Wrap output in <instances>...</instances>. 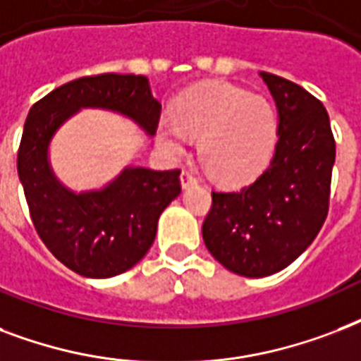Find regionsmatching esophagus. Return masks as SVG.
Segmentation results:
<instances>
[{"label":"esophagus","mask_w":361,"mask_h":361,"mask_svg":"<svg viewBox=\"0 0 361 361\" xmlns=\"http://www.w3.org/2000/svg\"><path fill=\"white\" fill-rule=\"evenodd\" d=\"M180 184H183V188H190V186H194V184H197V178L192 175L190 171H183L180 173Z\"/></svg>","instance_id":"34e87169"}]
</instances>
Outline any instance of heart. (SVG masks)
I'll use <instances>...</instances> for the list:
<instances>
[{
    "mask_svg": "<svg viewBox=\"0 0 361 361\" xmlns=\"http://www.w3.org/2000/svg\"><path fill=\"white\" fill-rule=\"evenodd\" d=\"M190 137H200L197 154L212 177L228 184L247 183L269 164L279 116L265 97L235 86H195L178 99L175 118L158 122V141L167 154H183Z\"/></svg>",
    "mask_w": 361,
    "mask_h": 361,
    "instance_id": "heart-1",
    "label": "heart"
}]
</instances>
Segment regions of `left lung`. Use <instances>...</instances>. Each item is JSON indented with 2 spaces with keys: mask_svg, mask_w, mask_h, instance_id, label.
<instances>
[{
  "mask_svg": "<svg viewBox=\"0 0 361 361\" xmlns=\"http://www.w3.org/2000/svg\"><path fill=\"white\" fill-rule=\"evenodd\" d=\"M275 99L279 141L269 167L237 192H212L201 233L231 273H279L314 241L328 216L335 139L328 111L292 80L259 73Z\"/></svg>",
  "mask_w": 361,
  "mask_h": 361,
  "instance_id": "left-lung-1",
  "label": "left lung"
}]
</instances>
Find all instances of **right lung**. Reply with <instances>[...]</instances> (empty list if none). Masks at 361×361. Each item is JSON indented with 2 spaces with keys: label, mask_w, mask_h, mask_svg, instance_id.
Returning <instances> with one entry per match:
<instances>
[{
  "label": "right lung",
  "mask_w": 361,
  "mask_h": 361,
  "mask_svg": "<svg viewBox=\"0 0 361 361\" xmlns=\"http://www.w3.org/2000/svg\"><path fill=\"white\" fill-rule=\"evenodd\" d=\"M80 109H107L154 135L161 105L147 77L103 73L71 80L39 99L27 113L18 178L41 241L61 264L90 279L131 269L149 252L158 219L180 194L178 169L128 166L99 190L73 192L58 180L49 147L60 126Z\"/></svg>",
  "instance_id": "add662e5"
}]
</instances>
